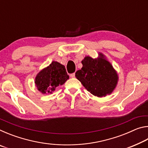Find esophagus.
<instances>
[{
    "label": "esophagus",
    "instance_id": "34e87169",
    "mask_svg": "<svg viewBox=\"0 0 148 148\" xmlns=\"http://www.w3.org/2000/svg\"><path fill=\"white\" fill-rule=\"evenodd\" d=\"M71 77H72V78H73V77H75V73L71 74Z\"/></svg>",
    "mask_w": 148,
    "mask_h": 148
}]
</instances>
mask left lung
<instances>
[{
  "instance_id": "obj_1",
  "label": "left lung",
  "mask_w": 148,
  "mask_h": 148,
  "mask_svg": "<svg viewBox=\"0 0 148 148\" xmlns=\"http://www.w3.org/2000/svg\"><path fill=\"white\" fill-rule=\"evenodd\" d=\"M82 63L83 66L75 76L85 88L98 97L112 94L118 83L119 76L106 57L99 52L97 58L85 57Z\"/></svg>"
}]
</instances>
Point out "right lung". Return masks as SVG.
<instances>
[{"instance_id": "obj_1", "label": "right lung", "mask_w": 148, "mask_h": 148, "mask_svg": "<svg viewBox=\"0 0 148 148\" xmlns=\"http://www.w3.org/2000/svg\"><path fill=\"white\" fill-rule=\"evenodd\" d=\"M69 79L64 65L53 61L37 74L34 84L41 93L52 94L57 87L63 85Z\"/></svg>"}]
</instances>
